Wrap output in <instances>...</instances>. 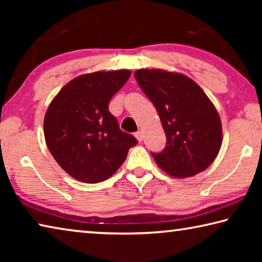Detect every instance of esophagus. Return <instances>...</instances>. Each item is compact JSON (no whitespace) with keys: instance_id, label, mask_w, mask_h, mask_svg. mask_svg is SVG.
I'll list each match as a JSON object with an SVG mask.
<instances>
[{"instance_id":"34e87169","label":"esophagus","mask_w":262,"mask_h":262,"mask_svg":"<svg viewBox=\"0 0 262 262\" xmlns=\"http://www.w3.org/2000/svg\"><path fill=\"white\" fill-rule=\"evenodd\" d=\"M135 137L137 139V141L142 142V141H143V133H142V132H137L136 134H135Z\"/></svg>"}]
</instances>
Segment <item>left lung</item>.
Wrapping results in <instances>:
<instances>
[{
	"label": "left lung",
	"instance_id": "obj_1",
	"mask_svg": "<svg viewBox=\"0 0 262 262\" xmlns=\"http://www.w3.org/2000/svg\"><path fill=\"white\" fill-rule=\"evenodd\" d=\"M134 76L156 107L166 135L163 151L151 154L157 165L176 178L205 171L222 144V123L214 104L183 74L140 69Z\"/></svg>",
	"mask_w": 262,
	"mask_h": 262
}]
</instances>
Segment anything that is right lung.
I'll return each mask as SVG.
<instances>
[{
  "label": "right lung",
  "mask_w": 262,
  "mask_h": 262,
  "mask_svg": "<svg viewBox=\"0 0 262 262\" xmlns=\"http://www.w3.org/2000/svg\"><path fill=\"white\" fill-rule=\"evenodd\" d=\"M130 70L81 75L61 89L43 120L46 144L57 164L78 181L108 179L137 144L108 112L112 97L125 85Z\"/></svg>",
  "instance_id": "obj_1"
}]
</instances>
